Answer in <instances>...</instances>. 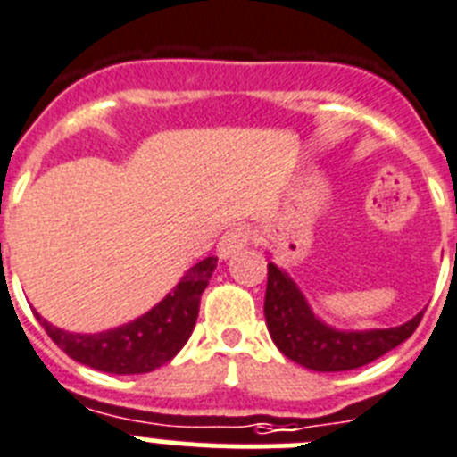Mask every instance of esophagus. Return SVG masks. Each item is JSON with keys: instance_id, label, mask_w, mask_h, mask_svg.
Segmentation results:
<instances>
[{"instance_id": "1", "label": "esophagus", "mask_w": 457, "mask_h": 457, "mask_svg": "<svg viewBox=\"0 0 457 457\" xmlns=\"http://www.w3.org/2000/svg\"><path fill=\"white\" fill-rule=\"evenodd\" d=\"M250 244V229L248 228H229L223 232L219 241V257L228 259L237 254L238 250H244Z\"/></svg>"}]
</instances>
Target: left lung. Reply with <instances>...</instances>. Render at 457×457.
I'll return each mask as SVG.
<instances>
[{
  "label": "left lung",
  "instance_id": "1",
  "mask_svg": "<svg viewBox=\"0 0 457 457\" xmlns=\"http://www.w3.org/2000/svg\"><path fill=\"white\" fill-rule=\"evenodd\" d=\"M264 314L270 339L289 360L312 371H351L403 344L417 330L423 312L398 328L335 330L310 310L294 279L269 262Z\"/></svg>",
  "mask_w": 457,
  "mask_h": 457
}]
</instances>
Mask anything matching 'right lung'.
Instances as JSON below:
<instances>
[{
  "label": "right lung",
  "mask_w": 457,
  "mask_h": 457,
  "mask_svg": "<svg viewBox=\"0 0 457 457\" xmlns=\"http://www.w3.org/2000/svg\"><path fill=\"white\" fill-rule=\"evenodd\" d=\"M216 262L219 257H207L191 266L162 303L113 330L75 335L47 323L38 312L34 314L56 346L86 367L118 376L150 373L178 355L191 337L198 320L200 295L207 289Z\"/></svg>",
  "instance_id": "1"
}]
</instances>
